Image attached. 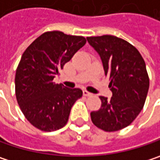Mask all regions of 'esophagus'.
Instances as JSON below:
<instances>
[{
  "mask_svg": "<svg viewBox=\"0 0 160 160\" xmlns=\"http://www.w3.org/2000/svg\"><path fill=\"white\" fill-rule=\"evenodd\" d=\"M83 95H84V96H88V97H91V96H92V93H91V92H89L88 91L84 90V91H83Z\"/></svg>",
  "mask_w": 160,
  "mask_h": 160,
  "instance_id": "1",
  "label": "esophagus"
}]
</instances>
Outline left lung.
<instances>
[{
	"mask_svg": "<svg viewBox=\"0 0 160 160\" xmlns=\"http://www.w3.org/2000/svg\"><path fill=\"white\" fill-rule=\"evenodd\" d=\"M88 42L102 58L110 80L111 99L100 96L101 108L91 112L95 126L115 132L128 126L143 109L149 88L146 63L130 43L114 36L88 37Z\"/></svg>",
	"mask_w": 160,
	"mask_h": 160,
	"instance_id": "left-lung-1",
	"label": "left lung"
}]
</instances>
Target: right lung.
I'll return each instance as SVG.
<instances>
[{"mask_svg":"<svg viewBox=\"0 0 160 160\" xmlns=\"http://www.w3.org/2000/svg\"><path fill=\"white\" fill-rule=\"evenodd\" d=\"M85 44V37L48 31L23 52L15 73V95L24 117L37 129L52 132L68 123L82 91L57 84L54 78Z\"/></svg>","mask_w":160,"mask_h":160,"instance_id":"1","label":"right lung"}]
</instances>
